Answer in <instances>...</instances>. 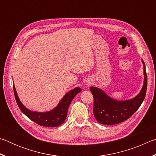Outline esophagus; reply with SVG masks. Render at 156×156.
Masks as SVG:
<instances>
[{"label": "esophagus", "instance_id": "obj_1", "mask_svg": "<svg viewBox=\"0 0 156 156\" xmlns=\"http://www.w3.org/2000/svg\"><path fill=\"white\" fill-rule=\"evenodd\" d=\"M91 84V82H89V81H87V83H86L87 85H89V84Z\"/></svg>", "mask_w": 156, "mask_h": 156}]
</instances>
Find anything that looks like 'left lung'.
Listing matches in <instances>:
<instances>
[{
	"label": "left lung",
	"mask_w": 156,
	"mask_h": 156,
	"mask_svg": "<svg viewBox=\"0 0 156 156\" xmlns=\"http://www.w3.org/2000/svg\"><path fill=\"white\" fill-rule=\"evenodd\" d=\"M144 65V80L142 90L134 98L120 101L112 99L105 92L97 87H91L94 96V115L98 122L103 125H112L122 122L129 119L140 107L146 96L147 76Z\"/></svg>",
	"instance_id": "8db88e82"
}]
</instances>
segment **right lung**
<instances>
[{
	"instance_id": "1",
	"label": "right lung",
	"mask_w": 156,
	"mask_h": 156,
	"mask_svg": "<svg viewBox=\"0 0 156 156\" xmlns=\"http://www.w3.org/2000/svg\"><path fill=\"white\" fill-rule=\"evenodd\" d=\"M16 101L19 109L24 114L27 116L30 120L34 122L43 126H48V127H56L65 122L67 118L68 108L76 95L81 91V89L76 87L68 92L65 96L62 98L61 101L58 105V106L54 109L48 112H34L27 109L23 105L18 98V95L16 91L14 85L13 86Z\"/></svg>"
}]
</instances>
